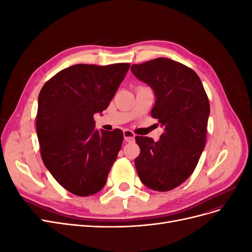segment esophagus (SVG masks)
Returning <instances> with one entry per match:
<instances>
[{
    "label": "esophagus",
    "mask_w": 252,
    "mask_h": 252,
    "mask_svg": "<svg viewBox=\"0 0 252 252\" xmlns=\"http://www.w3.org/2000/svg\"><path fill=\"white\" fill-rule=\"evenodd\" d=\"M134 133L130 130H124V140L126 142H132L134 140Z\"/></svg>",
    "instance_id": "obj_1"
}]
</instances>
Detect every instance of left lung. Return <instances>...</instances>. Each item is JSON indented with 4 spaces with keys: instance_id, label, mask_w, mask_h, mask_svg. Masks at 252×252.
<instances>
[{
    "instance_id": "1",
    "label": "left lung",
    "mask_w": 252,
    "mask_h": 252,
    "mask_svg": "<svg viewBox=\"0 0 252 252\" xmlns=\"http://www.w3.org/2000/svg\"><path fill=\"white\" fill-rule=\"evenodd\" d=\"M131 71L154 89L151 117L164 132L158 142L135 136L141 152L134 165L143 184L156 191H169L194 171L206 144L210 105L203 84L191 68L158 58L133 64Z\"/></svg>"
}]
</instances>
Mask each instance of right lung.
Returning <instances> with one entry per match:
<instances>
[{
    "mask_svg": "<svg viewBox=\"0 0 252 252\" xmlns=\"http://www.w3.org/2000/svg\"><path fill=\"white\" fill-rule=\"evenodd\" d=\"M129 67L77 64L40 91L35 125L43 163L72 194L93 195L105 186L124 134L95 130L94 114L108 107Z\"/></svg>",
    "mask_w": 252,
    "mask_h": 252,
    "instance_id": "right-lung-1",
    "label": "right lung"
}]
</instances>
